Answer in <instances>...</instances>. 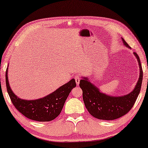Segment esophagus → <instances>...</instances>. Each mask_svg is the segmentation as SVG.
Listing matches in <instances>:
<instances>
[{"label":"esophagus","instance_id":"esophagus-1","mask_svg":"<svg viewBox=\"0 0 148 148\" xmlns=\"http://www.w3.org/2000/svg\"><path fill=\"white\" fill-rule=\"evenodd\" d=\"M75 82L77 83V85H78L79 84V82H80V79H81V77L79 75H77L75 76Z\"/></svg>","mask_w":148,"mask_h":148}]
</instances>
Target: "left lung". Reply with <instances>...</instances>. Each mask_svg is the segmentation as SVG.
Wrapping results in <instances>:
<instances>
[{
  "mask_svg": "<svg viewBox=\"0 0 148 148\" xmlns=\"http://www.w3.org/2000/svg\"><path fill=\"white\" fill-rule=\"evenodd\" d=\"M124 45L130 48L129 45L122 38ZM139 63L140 75L134 90L122 97L108 96L99 91L87 78L81 79L79 83L83 90V99L85 105L90 114L98 119L112 120L126 114L135 104L142 87L143 71L139 56L134 52Z\"/></svg>",
  "mask_w": 148,
  "mask_h": 148,
  "instance_id": "obj_1",
  "label": "left lung"
}]
</instances>
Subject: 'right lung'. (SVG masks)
<instances>
[{"instance_id":"add662e5","label":"right lung","mask_w":148,"mask_h":148,"mask_svg":"<svg viewBox=\"0 0 148 148\" xmlns=\"http://www.w3.org/2000/svg\"><path fill=\"white\" fill-rule=\"evenodd\" d=\"M6 71V89L13 105L24 116L38 122L51 121L61 113L70 92L76 87L74 79L42 99L26 101L19 99L10 89Z\"/></svg>"}]
</instances>
